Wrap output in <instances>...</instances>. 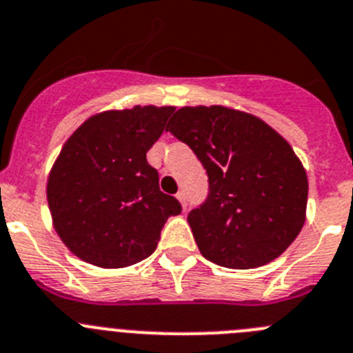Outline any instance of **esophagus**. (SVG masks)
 <instances>
[{
  "label": "esophagus",
  "mask_w": 353,
  "mask_h": 353,
  "mask_svg": "<svg viewBox=\"0 0 353 353\" xmlns=\"http://www.w3.org/2000/svg\"><path fill=\"white\" fill-rule=\"evenodd\" d=\"M176 199H179V201L182 203L183 208H185V206H187V196H185V192H183V190H179V192H176Z\"/></svg>",
  "instance_id": "34e87169"
}]
</instances>
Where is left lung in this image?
Returning <instances> with one entry per match:
<instances>
[{
    "label": "left lung",
    "instance_id": "left-lung-1",
    "mask_svg": "<svg viewBox=\"0 0 353 353\" xmlns=\"http://www.w3.org/2000/svg\"><path fill=\"white\" fill-rule=\"evenodd\" d=\"M166 131L196 154L208 196L187 215L208 261L231 270L264 266L305 224L308 179L292 147L266 122L225 106L180 108Z\"/></svg>",
    "mask_w": 353,
    "mask_h": 353
}]
</instances>
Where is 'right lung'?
<instances>
[{
  "mask_svg": "<svg viewBox=\"0 0 353 353\" xmlns=\"http://www.w3.org/2000/svg\"><path fill=\"white\" fill-rule=\"evenodd\" d=\"M171 113V106L99 113L64 143L48 176V208L61 240L85 263H140L154 254L168 219L182 212L147 161Z\"/></svg>",
  "mask_w": 353,
  "mask_h": 353,
  "instance_id": "obj_1",
  "label": "right lung"
}]
</instances>
